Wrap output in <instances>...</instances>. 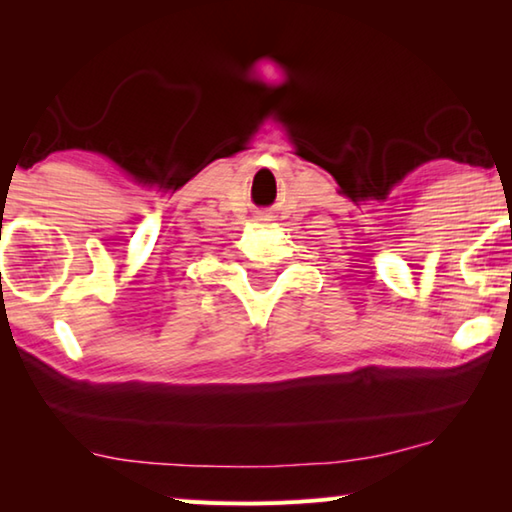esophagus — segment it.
I'll return each mask as SVG.
<instances>
[{
    "label": "esophagus",
    "mask_w": 512,
    "mask_h": 512,
    "mask_svg": "<svg viewBox=\"0 0 512 512\" xmlns=\"http://www.w3.org/2000/svg\"><path fill=\"white\" fill-rule=\"evenodd\" d=\"M259 219H262V221H271V214H262V216H259Z\"/></svg>",
    "instance_id": "1"
}]
</instances>
